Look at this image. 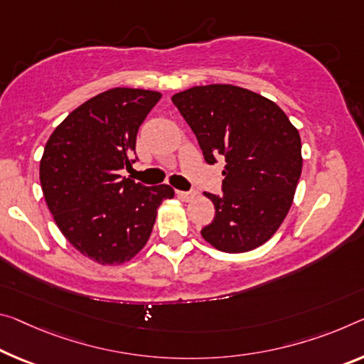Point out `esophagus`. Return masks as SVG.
<instances>
[{
  "label": "esophagus",
  "instance_id": "1",
  "mask_svg": "<svg viewBox=\"0 0 364 364\" xmlns=\"http://www.w3.org/2000/svg\"><path fill=\"white\" fill-rule=\"evenodd\" d=\"M176 194H178V198L183 200H191L196 196V193H186V191H176Z\"/></svg>",
  "mask_w": 364,
  "mask_h": 364
}]
</instances>
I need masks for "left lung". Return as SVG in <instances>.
<instances>
[{"mask_svg": "<svg viewBox=\"0 0 364 364\" xmlns=\"http://www.w3.org/2000/svg\"><path fill=\"white\" fill-rule=\"evenodd\" d=\"M171 102L198 137L207 164L222 155L223 194L203 238L223 252H247L275 235L301 176V137L277 103L232 84L196 85Z\"/></svg>", "mask_w": 364, "mask_h": 364, "instance_id": "8db88e82", "label": "left lung"}]
</instances>
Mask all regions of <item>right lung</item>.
I'll return each instance as SVG.
<instances>
[{"label":"right lung","instance_id":"add662e5","mask_svg":"<svg viewBox=\"0 0 364 364\" xmlns=\"http://www.w3.org/2000/svg\"><path fill=\"white\" fill-rule=\"evenodd\" d=\"M160 92L114 87L84 102L56 126L40 160L45 203L63 236L102 265L131 261L151 238L168 184L142 188L129 168L137 129Z\"/></svg>","mask_w":364,"mask_h":364}]
</instances>
